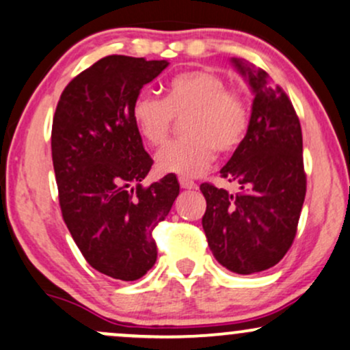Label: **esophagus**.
<instances>
[{
	"mask_svg": "<svg viewBox=\"0 0 350 350\" xmlns=\"http://www.w3.org/2000/svg\"><path fill=\"white\" fill-rule=\"evenodd\" d=\"M179 184H180V187H183V189H196V187H198V186H196L194 180L184 178V176H180V178H179Z\"/></svg>",
	"mask_w": 350,
	"mask_h": 350,
	"instance_id": "esophagus-1",
	"label": "esophagus"
}]
</instances>
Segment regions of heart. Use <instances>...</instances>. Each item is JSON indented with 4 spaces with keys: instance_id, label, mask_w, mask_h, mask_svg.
Here are the masks:
<instances>
[{
    "instance_id": "heart-1",
    "label": "heart",
    "mask_w": 350,
    "mask_h": 350,
    "mask_svg": "<svg viewBox=\"0 0 350 350\" xmlns=\"http://www.w3.org/2000/svg\"><path fill=\"white\" fill-rule=\"evenodd\" d=\"M184 116L186 135L174 139L156 156L158 170L196 178L220 152L234 151L248 130V107L226 80L211 70H191L172 77L166 98L142 92L131 116L142 138L151 146L166 142L176 115Z\"/></svg>"
}]
</instances>
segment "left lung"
<instances>
[{
  "mask_svg": "<svg viewBox=\"0 0 350 350\" xmlns=\"http://www.w3.org/2000/svg\"><path fill=\"white\" fill-rule=\"evenodd\" d=\"M230 62L253 94L247 135L220 170L239 192L200 184L207 202L202 228L217 262L252 275L275 267L295 240L306 196L303 135L283 88L247 60Z\"/></svg>",
  "mask_w": 350,
  "mask_h": 350,
  "instance_id": "8db88e82",
  "label": "left lung"
}]
</instances>
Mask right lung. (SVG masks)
<instances>
[{"label": "right lung", "mask_w": 350, "mask_h": 350, "mask_svg": "<svg viewBox=\"0 0 350 350\" xmlns=\"http://www.w3.org/2000/svg\"><path fill=\"white\" fill-rule=\"evenodd\" d=\"M167 60L108 55L64 88L52 122V163L64 222L92 268L135 281L156 263L152 230L179 194L176 176L143 187L152 166L131 116Z\"/></svg>", "instance_id": "add662e5"}]
</instances>
